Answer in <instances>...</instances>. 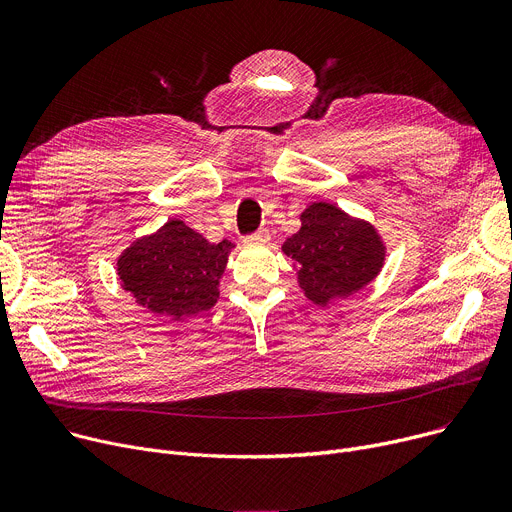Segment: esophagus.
Masks as SVG:
<instances>
[{
	"label": "esophagus",
	"mask_w": 512,
	"mask_h": 512,
	"mask_svg": "<svg viewBox=\"0 0 512 512\" xmlns=\"http://www.w3.org/2000/svg\"><path fill=\"white\" fill-rule=\"evenodd\" d=\"M270 238H272L270 230L261 228L255 234H251L249 238H245V242H247V245H267V242H270Z\"/></svg>",
	"instance_id": "34e87169"
}]
</instances>
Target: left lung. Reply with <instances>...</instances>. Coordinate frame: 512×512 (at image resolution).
<instances>
[{
  "label": "left lung",
  "instance_id": "left-lung-1",
  "mask_svg": "<svg viewBox=\"0 0 512 512\" xmlns=\"http://www.w3.org/2000/svg\"><path fill=\"white\" fill-rule=\"evenodd\" d=\"M282 251L305 297L321 307L365 288L386 261V242L375 226L328 201L301 213V230L286 238Z\"/></svg>",
  "mask_w": 512,
  "mask_h": 512
}]
</instances>
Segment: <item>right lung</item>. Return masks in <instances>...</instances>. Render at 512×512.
<instances>
[{
  "label": "right lung",
  "instance_id": "obj_1",
  "mask_svg": "<svg viewBox=\"0 0 512 512\" xmlns=\"http://www.w3.org/2000/svg\"><path fill=\"white\" fill-rule=\"evenodd\" d=\"M232 249L228 240L213 245L182 220H168L122 251L116 274L134 303L155 315L182 319L218 303Z\"/></svg>",
  "mask_w": 512,
  "mask_h": 512
}]
</instances>
